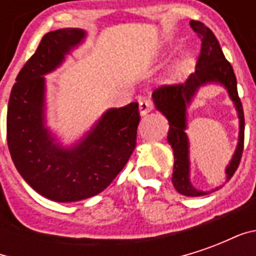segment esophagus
Instances as JSON below:
<instances>
[{
  "label": "esophagus",
  "instance_id": "1",
  "mask_svg": "<svg viewBox=\"0 0 256 256\" xmlns=\"http://www.w3.org/2000/svg\"><path fill=\"white\" fill-rule=\"evenodd\" d=\"M152 108H154V102H152V100H150V98H144V100L140 101L138 110L141 115H146L148 112L152 111Z\"/></svg>",
  "mask_w": 256,
  "mask_h": 256
}]
</instances>
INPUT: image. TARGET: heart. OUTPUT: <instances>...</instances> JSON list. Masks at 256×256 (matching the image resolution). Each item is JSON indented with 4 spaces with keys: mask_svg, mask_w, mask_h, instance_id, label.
<instances>
[{
    "mask_svg": "<svg viewBox=\"0 0 256 256\" xmlns=\"http://www.w3.org/2000/svg\"><path fill=\"white\" fill-rule=\"evenodd\" d=\"M184 71V64L182 62H177L176 64H172V67L167 70V72L163 76V80L166 84H172V82H177L178 79L181 78Z\"/></svg>",
    "mask_w": 256,
    "mask_h": 256,
    "instance_id": "obj_1",
    "label": "heart"
}]
</instances>
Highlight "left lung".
<instances>
[{
    "label": "left lung",
    "mask_w": 256,
    "mask_h": 256,
    "mask_svg": "<svg viewBox=\"0 0 256 256\" xmlns=\"http://www.w3.org/2000/svg\"><path fill=\"white\" fill-rule=\"evenodd\" d=\"M192 30L202 40V49L198 58L196 71L184 84H164L152 93V98L158 111H160L168 120L167 140L174 152L172 185L184 196H204L207 192L193 188L189 180V141L186 137V106L196 94L200 86L207 84H222L232 101L234 102L238 115V142L229 166L226 167V181L236 172L242 160L244 150V112L238 93L237 80L233 67L224 56L220 42L208 27L198 20H190Z\"/></svg>",
    "instance_id": "left-lung-1"
}]
</instances>
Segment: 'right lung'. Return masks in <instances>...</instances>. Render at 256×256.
Segmentation results:
<instances>
[{
	"label": "right lung",
	"instance_id": "add662e5",
	"mask_svg": "<svg viewBox=\"0 0 256 256\" xmlns=\"http://www.w3.org/2000/svg\"><path fill=\"white\" fill-rule=\"evenodd\" d=\"M80 28H60L42 36L36 53L20 70L6 114V138L14 166L31 188L53 202L92 198L115 180L136 148L138 102L111 108L89 133L64 148L45 126L44 75L63 63L84 41Z\"/></svg>",
	"mask_w": 256,
	"mask_h": 256
}]
</instances>
